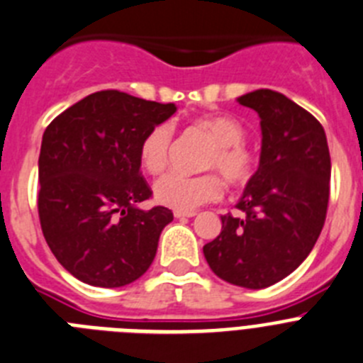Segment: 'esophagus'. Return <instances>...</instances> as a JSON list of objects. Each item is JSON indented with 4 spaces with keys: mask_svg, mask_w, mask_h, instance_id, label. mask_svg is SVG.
I'll list each match as a JSON object with an SVG mask.
<instances>
[{
    "mask_svg": "<svg viewBox=\"0 0 363 363\" xmlns=\"http://www.w3.org/2000/svg\"><path fill=\"white\" fill-rule=\"evenodd\" d=\"M194 214V211H174V218H192Z\"/></svg>",
    "mask_w": 363,
    "mask_h": 363,
    "instance_id": "34e87169",
    "label": "esophagus"
}]
</instances>
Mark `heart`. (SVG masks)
<instances>
[{"label": "heart", "mask_w": 363, "mask_h": 363, "mask_svg": "<svg viewBox=\"0 0 363 363\" xmlns=\"http://www.w3.org/2000/svg\"><path fill=\"white\" fill-rule=\"evenodd\" d=\"M213 147L203 160L205 171H216L227 184L240 187L251 182L258 169V156L245 145V129L230 116H203L196 121ZM172 145V127L158 123L150 127L138 145L140 165L149 174H162L169 165ZM223 182L216 172L198 176L167 174L154 185V196L162 205L176 211H194L200 205L220 200Z\"/></svg>", "instance_id": "heart-1"}]
</instances>
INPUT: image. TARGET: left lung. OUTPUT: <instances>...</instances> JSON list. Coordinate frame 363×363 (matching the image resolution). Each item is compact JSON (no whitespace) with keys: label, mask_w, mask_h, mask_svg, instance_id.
Masks as SVG:
<instances>
[{"label":"left lung","mask_w":363,"mask_h":363,"mask_svg":"<svg viewBox=\"0 0 363 363\" xmlns=\"http://www.w3.org/2000/svg\"><path fill=\"white\" fill-rule=\"evenodd\" d=\"M262 125L259 167L236 209L221 216V233L203 255L221 280L264 289L289 277L309 256L325 223L331 156L320 121L269 89L238 98Z\"/></svg>","instance_id":"left-lung-1"}]
</instances>
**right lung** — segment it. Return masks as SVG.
Returning a JSON list of instances; mask_svg holds the SVG:
<instances>
[{
  "instance_id": "right-lung-1",
  "label": "right lung",
  "mask_w": 363,
  "mask_h": 363,
  "mask_svg": "<svg viewBox=\"0 0 363 363\" xmlns=\"http://www.w3.org/2000/svg\"><path fill=\"white\" fill-rule=\"evenodd\" d=\"M174 112V104L99 91L45 129L38 162L41 230L57 262L83 284L123 287L152 264L172 211L136 207L152 196L138 145Z\"/></svg>"
}]
</instances>
